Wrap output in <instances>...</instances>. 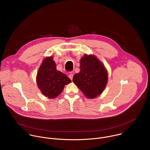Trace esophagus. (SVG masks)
Here are the masks:
<instances>
[{"label": "esophagus", "instance_id": "34e87169", "mask_svg": "<svg viewBox=\"0 0 150 150\" xmlns=\"http://www.w3.org/2000/svg\"><path fill=\"white\" fill-rule=\"evenodd\" d=\"M68 76H69V78L71 80H72V79H73V76H74V75H73L72 73H70V74H69Z\"/></svg>", "mask_w": 150, "mask_h": 150}]
</instances>
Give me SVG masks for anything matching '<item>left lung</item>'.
I'll return each instance as SVG.
<instances>
[{"mask_svg": "<svg viewBox=\"0 0 150 150\" xmlns=\"http://www.w3.org/2000/svg\"><path fill=\"white\" fill-rule=\"evenodd\" d=\"M80 72L73 82L89 98L100 96L106 86L108 74L103 64L93 55H84L80 60Z\"/></svg>", "mask_w": 150, "mask_h": 150, "instance_id": "8db88e82", "label": "left lung"}]
</instances>
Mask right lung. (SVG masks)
Returning a JSON list of instances; mask_svg holds the SVG:
<instances>
[{
    "mask_svg": "<svg viewBox=\"0 0 150 150\" xmlns=\"http://www.w3.org/2000/svg\"><path fill=\"white\" fill-rule=\"evenodd\" d=\"M52 56L42 61L37 75V83L39 89L46 97L54 98L63 91L71 80L65 74L56 70V63Z\"/></svg>",
    "mask_w": 150,
    "mask_h": 150,
    "instance_id": "right-lung-1",
    "label": "right lung"
}]
</instances>
